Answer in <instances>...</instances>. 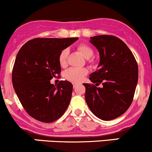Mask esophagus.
<instances>
[{"instance_id": "obj_1", "label": "esophagus", "mask_w": 152, "mask_h": 152, "mask_svg": "<svg viewBox=\"0 0 152 152\" xmlns=\"http://www.w3.org/2000/svg\"><path fill=\"white\" fill-rule=\"evenodd\" d=\"M77 86H78L77 83H73V86H74V88H76V87Z\"/></svg>"}]
</instances>
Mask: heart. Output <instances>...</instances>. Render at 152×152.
Segmentation results:
<instances>
[{"mask_svg":"<svg viewBox=\"0 0 152 152\" xmlns=\"http://www.w3.org/2000/svg\"><path fill=\"white\" fill-rule=\"evenodd\" d=\"M77 49L81 52L82 55L86 58H88V61L91 62L93 56L94 50L92 48L86 44H79L77 46ZM69 55V50L67 48L62 50L58 56V62L61 66H65L67 63V58ZM88 74V70L84 68H69L65 71L64 76L66 79L72 82H80L86 75Z\"/></svg>","mask_w":152,"mask_h":152,"instance_id":"heart-1","label":"heart"}]
</instances>
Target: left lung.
<instances>
[{
    "label": "left lung",
    "instance_id": "left-lung-1",
    "mask_svg": "<svg viewBox=\"0 0 152 152\" xmlns=\"http://www.w3.org/2000/svg\"><path fill=\"white\" fill-rule=\"evenodd\" d=\"M90 42L98 49L100 62L99 69L90 75L94 84L83 83L85 99L96 116L104 121L114 119L133 102L139 76L137 62L126 43L116 36H96Z\"/></svg>",
    "mask_w": 152,
    "mask_h": 152
}]
</instances>
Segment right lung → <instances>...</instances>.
I'll return each instance as SVG.
<instances>
[{"label":"right lung","instance_id":"right-lung-1","mask_svg":"<svg viewBox=\"0 0 152 152\" xmlns=\"http://www.w3.org/2000/svg\"><path fill=\"white\" fill-rule=\"evenodd\" d=\"M78 38H36L19 50L15 58L12 83L23 109L38 121L50 123L58 119L69 105L73 85L61 81L50 83L61 68L58 56Z\"/></svg>","mask_w":152,"mask_h":152}]
</instances>
